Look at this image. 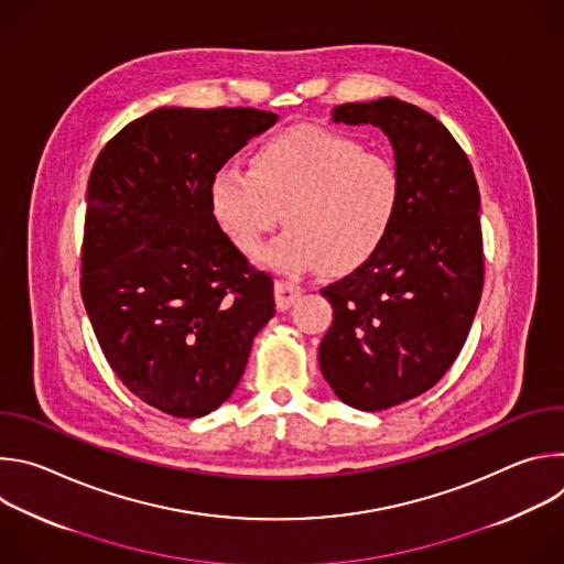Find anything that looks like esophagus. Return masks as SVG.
<instances>
[{"mask_svg": "<svg viewBox=\"0 0 564 564\" xmlns=\"http://www.w3.org/2000/svg\"><path fill=\"white\" fill-rule=\"evenodd\" d=\"M303 294V288L292 283V281H276L274 283V301L279 310H288L290 305H294L299 301V296Z\"/></svg>", "mask_w": 564, "mask_h": 564, "instance_id": "esophagus-1", "label": "esophagus"}]
</instances>
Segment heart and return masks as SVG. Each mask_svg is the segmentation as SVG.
<instances>
[{
	"label": "heart",
	"instance_id": "1",
	"mask_svg": "<svg viewBox=\"0 0 564 564\" xmlns=\"http://www.w3.org/2000/svg\"><path fill=\"white\" fill-rule=\"evenodd\" d=\"M401 207L404 176L394 160L321 127L281 131L252 151L248 172L223 165L209 181L216 225L248 257L283 212L288 229L261 252L281 272H355L383 248Z\"/></svg>",
	"mask_w": 564,
	"mask_h": 564
}]
</instances>
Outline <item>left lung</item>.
Segmentation results:
<instances>
[{"label": "left lung", "mask_w": 564, "mask_h": 564, "mask_svg": "<svg viewBox=\"0 0 564 564\" xmlns=\"http://www.w3.org/2000/svg\"><path fill=\"white\" fill-rule=\"evenodd\" d=\"M333 122L379 127L404 176L383 248L321 290L333 326L318 366L344 404L383 411L433 388L459 355L485 283L479 189L466 153L431 113L397 98L335 107Z\"/></svg>", "instance_id": "8db88e82"}]
</instances>
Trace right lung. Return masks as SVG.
Returning a JSON list of instances; mask_svg holds the SVG:
<instances>
[{"mask_svg":"<svg viewBox=\"0 0 564 564\" xmlns=\"http://www.w3.org/2000/svg\"><path fill=\"white\" fill-rule=\"evenodd\" d=\"M279 120L160 107L129 122L89 176L83 301L118 379L174 417L216 411L274 314V283L216 225L209 181Z\"/></svg>","mask_w":564,"mask_h":564,"instance_id":"add662e5","label":"right lung"}]
</instances>
